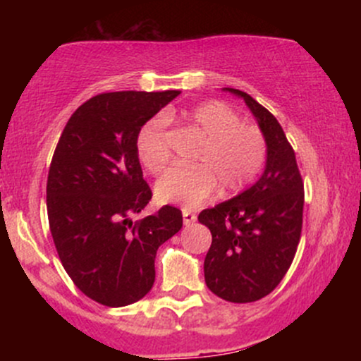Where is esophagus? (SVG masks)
<instances>
[{
  "label": "esophagus",
  "instance_id": "1",
  "mask_svg": "<svg viewBox=\"0 0 361 361\" xmlns=\"http://www.w3.org/2000/svg\"><path fill=\"white\" fill-rule=\"evenodd\" d=\"M197 221V214H193L192 210L183 209V224L185 226H192V224Z\"/></svg>",
  "mask_w": 361,
  "mask_h": 361
}]
</instances>
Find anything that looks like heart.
Wrapping results in <instances>:
<instances>
[{
	"mask_svg": "<svg viewBox=\"0 0 361 361\" xmlns=\"http://www.w3.org/2000/svg\"><path fill=\"white\" fill-rule=\"evenodd\" d=\"M183 126L204 137L193 154V166L169 168L157 180L154 195L161 204L197 207L221 190L243 192L258 176L267 159V140L256 126L243 123L238 111L222 102H205L183 115ZM137 156L142 166L157 175L168 164L164 122L154 118L139 130Z\"/></svg>",
	"mask_w": 361,
	"mask_h": 361,
	"instance_id": "1",
	"label": "heart"
}]
</instances>
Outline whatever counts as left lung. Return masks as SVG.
<instances>
[{
  "label": "left lung",
  "instance_id": "8db88e82",
  "mask_svg": "<svg viewBox=\"0 0 361 361\" xmlns=\"http://www.w3.org/2000/svg\"><path fill=\"white\" fill-rule=\"evenodd\" d=\"M241 97L267 140V166L251 188L202 210L198 221L212 233L204 261L205 283L234 304L267 297L280 283L295 256L302 233L304 181L283 128L255 98Z\"/></svg>",
  "mask_w": 361,
  "mask_h": 361
}]
</instances>
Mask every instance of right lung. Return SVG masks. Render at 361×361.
<instances>
[{
  "label": "right lung",
  "instance_id": "obj_1",
  "mask_svg": "<svg viewBox=\"0 0 361 361\" xmlns=\"http://www.w3.org/2000/svg\"><path fill=\"white\" fill-rule=\"evenodd\" d=\"M180 91H114L90 98L71 115L47 178L49 227L78 288L106 307L142 299L156 279L157 247L183 226L164 205L137 222L152 192L137 156L139 130Z\"/></svg>",
  "mask_w": 361,
  "mask_h": 361
}]
</instances>
